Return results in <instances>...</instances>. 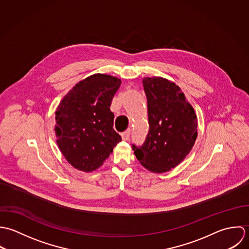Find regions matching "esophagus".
Returning a JSON list of instances; mask_svg holds the SVG:
<instances>
[{
    "label": "esophagus",
    "instance_id": "obj_1",
    "mask_svg": "<svg viewBox=\"0 0 249 249\" xmlns=\"http://www.w3.org/2000/svg\"><path fill=\"white\" fill-rule=\"evenodd\" d=\"M130 136H131V131H130V129L126 130L125 132H123V133L121 134V137H122V139H123L124 141H128V140L130 139Z\"/></svg>",
    "mask_w": 249,
    "mask_h": 249
}]
</instances>
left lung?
<instances>
[{
    "mask_svg": "<svg viewBox=\"0 0 249 249\" xmlns=\"http://www.w3.org/2000/svg\"><path fill=\"white\" fill-rule=\"evenodd\" d=\"M147 98L149 130L142 145L132 144L140 162L162 173L177 166L197 138V118L180 88L160 77L142 81Z\"/></svg>",
    "mask_w": 249,
    "mask_h": 249,
    "instance_id": "left-lung-1",
    "label": "left lung"
}]
</instances>
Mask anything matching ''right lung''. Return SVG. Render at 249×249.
Masks as SVG:
<instances>
[{
	"label": "right lung",
	"mask_w": 249,
	"mask_h": 249,
	"mask_svg": "<svg viewBox=\"0 0 249 249\" xmlns=\"http://www.w3.org/2000/svg\"><path fill=\"white\" fill-rule=\"evenodd\" d=\"M120 85L115 77L92 75L78 83L56 108V143L75 168L86 172L97 169L121 142L109 108Z\"/></svg>",
	"instance_id": "obj_1"
}]
</instances>
